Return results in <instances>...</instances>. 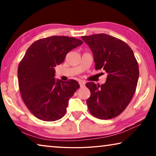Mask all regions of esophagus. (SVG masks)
<instances>
[{
  "label": "esophagus",
  "instance_id": "esophagus-1",
  "mask_svg": "<svg viewBox=\"0 0 156 156\" xmlns=\"http://www.w3.org/2000/svg\"><path fill=\"white\" fill-rule=\"evenodd\" d=\"M79 84H80V87H84V83L83 82H80V83H79Z\"/></svg>",
  "mask_w": 156,
  "mask_h": 156
}]
</instances>
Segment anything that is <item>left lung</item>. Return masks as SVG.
<instances>
[{
    "label": "left lung",
    "mask_w": 156,
    "mask_h": 156,
    "mask_svg": "<svg viewBox=\"0 0 156 156\" xmlns=\"http://www.w3.org/2000/svg\"><path fill=\"white\" fill-rule=\"evenodd\" d=\"M93 53L96 69L108 73L106 83H86L91 92L88 109L97 118H115L126 109L136 92L139 77L138 62L131 47L122 41L105 34L82 36Z\"/></svg>",
    "instance_id": "1"
}]
</instances>
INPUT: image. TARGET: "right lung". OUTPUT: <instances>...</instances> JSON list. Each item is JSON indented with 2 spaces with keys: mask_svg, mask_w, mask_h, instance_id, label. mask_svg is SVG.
Wrapping results in <instances>:
<instances>
[{
  "mask_svg": "<svg viewBox=\"0 0 156 156\" xmlns=\"http://www.w3.org/2000/svg\"><path fill=\"white\" fill-rule=\"evenodd\" d=\"M83 42L72 37L54 36L39 39L27 49L18 68V85L27 109L38 119L51 122L65 115L68 102L80 87L75 80L54 78V67L69 51Z\"/></svg>",
  "mask_w": 156,
  "mask_h": 156,
  "instance_id": "1",
  "label": "right lung"
}]
</instances>
